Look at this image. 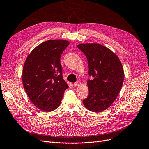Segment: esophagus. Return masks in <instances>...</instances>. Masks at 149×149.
Wrapping results in <instances>:
<instances>
[{
    "label": "esophagus",
    "mask_w": 149,
    "mask_h": 149,
    "mask_svg": "<svg viewBox=\"0 0 149 149\" xmlns=\"http://www.w3.org/2000/svg\"><path fill=\"white\" fill-rule=\"evenodd\" d=\"M80 84H81V83L80 81H77V82L74 83L75 86H80Z\"/></svg>",
    "instance_id": "1"
}]
</instances>
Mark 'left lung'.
Returning a JSON list of instances; mask_svg holds the SVG:
<instances>
[{"mask_svg": "<svg viewBox=\"0 0 149 149\" xmlns=\"http://www.w3.org/2000/svg\"><path fill=\"white\" fill-rule=\"evenodd\" d=\"M88 59L89 75L93 79L87 82L88 98L83 103L93 112L105 111L118 95L124 81V70L118 56L107 47L98 43L77 45Z\"/></svg>", "mask_w": 149, "mask_h": 149, "instance_id": "8db88e82", "label": "left lung"}]
</instances>
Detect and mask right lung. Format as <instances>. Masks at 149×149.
<instances>
[{"instance_id":"right-lung-1","label":"right lung","mask_w":149,"mask_h":149,"mask_svg":"<svg viewBox=\"0 0 149 149\" xmlns=\"http://www.w3.org/2000/svg\"><path fill=\"white\" fill-rule=\"evenodd\" d=\"M65 40L44 42L28 55L22 70L23 88L38 109L51 112L58 108L68 85L63 80L60 57L69 45Z\"/></svg>"}]
</instances>
